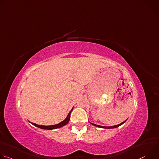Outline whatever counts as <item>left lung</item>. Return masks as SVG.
Here are the masks:
<instances>
[{
    "label": "left lung",
    "instance_id": "8db88e82",
    "mask_svg": "<svg viewBox=\"0 0 159 159\" xmlns=\"http://www.w3.org/2000/svg\"><path fill=\"white\" fill-rule=\"evenodd\" d=\"M126 120H126L125 121H124L123 122H122L121 123H120V124H119V125H115V126H101V125H96V124L90 122V121H89V122H90V124H92L93 125H94V126H97V127H99V128H105V129H111V128H116L119 127L120 126H121V125H122L123 123H125L126 121Z\"/></svg>",
    "mask_w": 159,
    "mask_h": 159
}]
</instances>
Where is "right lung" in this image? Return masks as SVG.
<instances>
[{
	"instance_id": "add662e5",
	"label": "right lung",
	"mask_w": 159,
	"mask_h": 159,
	"mask_svg": "<svg viewBox=\"0 0 159 159\" xmlns=\"http://www.w3.org/2000/svg\"><path fill=\"white\" fill-rule=\"evenodd\" d=\"M73 108L74 107H72V109L70 110V111L69 112V114H68L67 116L66 117V118L62 121L61 122L59 123L58 124H57V125H50V126H44V125H37L36 123H32V122H30L29 121V122H30L32 125H33L34 126L39 128H41V129H57V128H61L63 127V126L66 125L68 124V123L70 121V113L73 110Z\"/></svg>"
}]
</instances>
